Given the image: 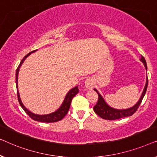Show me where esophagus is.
<instances>
[{
    "mask_svg": "<svg viewBox=\"0 0 157 157\" xmlns=\"http://www.w3.org/2000/svg\"><path fill=\"white\" fill-rule=\"evenodd\" d=\"M85 85L86 87L88 88V89H92V88H93V86H94L93 79H92L91 78H87L85 82Z\"/></svg>",
    "mask_w": 157,
    "mask_h": 157,
    "instance_id": "1",
    "label": "esophagus"
}]
</instances>
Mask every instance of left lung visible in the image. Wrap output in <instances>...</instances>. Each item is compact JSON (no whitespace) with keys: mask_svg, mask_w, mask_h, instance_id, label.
Instances as JSON below:
<instances>
[{"mask_svg":"<svg viewBox=\"0 0 157 157\" xmlns=\"http://www.w3.org/2000/svg\"><path fill=\"white\" fill-rule=\"evenodd\" d=\"M140 60L144 63V65L146 68V70H147V63L144 57L142 56H141ZM148 86V78L147 76V82H146V85L144 86V90H143L142 95H141L140 100L137 101V103L133 107L128 108L126 109H114L107 105L106 103V101L104 100L101 94L99 93V92L96 89H94V91L97 92V93L98 94V101L95 105L94 106V112L98 114V116H100L101 118L104 119V120H118V119L126 117H129L132 116L134 113H135V112L137 110V109L140 107L141 102L144 98L146 92H147Z\"/></svg>","mask_w":157,"mask_h":157,"instance_id":"8db88e82","label":"left lung"}]
</instances>
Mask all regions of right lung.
<instances>
[{
    "mask_svg": "<svg viewBox=\"0 0 157 157\" xmlns=\"http://www.w3.org/2000/svg\"><path fill=\"white\" fill-rule=\"evenodd\" d=\"M37 50H33V51L30 52V53H28V55L23 57V59H22L21 63L17 67V70H16V72H15V82H16V88H17V99H18V101L20 105L21 106V107L23 108L24 111L26 112V114L28 115H29L30 118H32L33 120L35 121H37V122H58V121L63 120V119L65 117V116L67 114L68 112V110L70 109V105H71V101L72 98H74L75 96L79 92V90H78V86L77 87L72 88L70 90L69 92H67V94H66L65 100H64L63 104H62L60 107L58 109H57L56 112H52V113L48 114H44V115H39V114H34L29 111L27 108H26L22 102V101L21 100V98H20V94H19V92H18V86H17V79H18V72L20 70V67H21L22 64L24 62V60L27 58V57L30 56L32 52H34L36 51Z\"/></svg>",
    "mask_w": 157,
    "mask_h": 157,
    "instance_id": "add662e5",
    "label": "right lung"
}]
</instances>
